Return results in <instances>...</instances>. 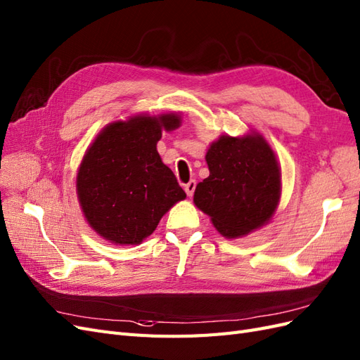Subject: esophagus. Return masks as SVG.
Listing matches in <instances>:
<instances>
[{
  "mask_svg": "<svg viewBox=\"0 0 360 360\" xmlns=\"http://www.w3.org/2000/svg\"><path fill=\"white\" fill-rule=\"evenodd\" d=\"M184 190H186V193H187V196H193V193H194V190H196V181L194 179H191L190 182H187L186 186H184Z\"/></svg>",
  "mask_w": 360,
  "mask_h": 360,
  "instance_id": "34e87169",
  "label": "esophagus"
}]
</instances>
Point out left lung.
Listing matches in <instances>:
<instances>
[{
	"mask_svg": "<svg viewBox=\"0 0 360 360\" xmlns=\"http://www.w3.org/2000/svg\"><path fill=\"white\" fill-rule=\"evenodd\" d=\"M210 176L198 184L194 203L221 235L237 238L271 219L281 198V170L259 134L221 136L207 152Z\"/></svg>",
	"mask_w": 360,
	"mask_h": 360,
	"instance_id": "obj_1",
	"label": "left lung"
}]
</instances>
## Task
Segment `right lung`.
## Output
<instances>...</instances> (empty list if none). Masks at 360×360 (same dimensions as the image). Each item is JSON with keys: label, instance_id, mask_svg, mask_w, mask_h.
<instances>
[{"label": "right lung", "instance_id": "add662e5", "mask_svg": "<svg viewBox=\"0 0 360 360\" xmlns=\"http://www.w3.org/2000/svg\"><path fill=\"white\" fill-rule=\"evenodd\" d=\"M178 115L134 116L108 125L87 149L77 176L89 224L115 244H140L174 203L186 199L161 161V131L179 127Z\"/></svg>", "mask_w": 360, "mask_h": 360}]
</instances>
